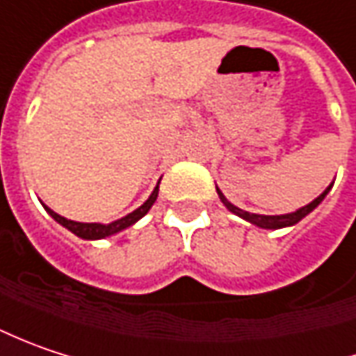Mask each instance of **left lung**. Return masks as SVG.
Returning <instances> with one entry per match:
<instances>
[{"label": "left lung", "mask_w": 356, "mask_h": 356, "mask_svg": "<svg viewBox=\"0 0 356 356\" xmlns=\"http://www.w3.org/2000/svg\"><path fill=\"white\" fill-rule=\"evenodd\" d=\"M218 190V188H216ZM330 186L318 196V198H314L311 204L302 206L300 210H296V212H293V214H280V216H262V214H250V212H244V210H240V208H236L234 204H230L226 198H224V194L218 190V196H220V200L224 202V206L230 210V212H234L236 216H240V218H244V220H248V222L257 224V226H260V228H284V226H293V224H296L298 220H302L309 212H312L316 206L323 202V198L329 194Z\"/></svg>", "instance_id": "obj_1"}]
</instances>
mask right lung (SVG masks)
Segmentation results:
<instances>
[{
  "label": "right lung",
  "instance_id": "right-lung-1",
  "mask_svg": "<svg viewBox=\"0 0 356 356\" xmlns=\"http://www.w3.org/2000/svg\"><path fill=\"white\" fill-rule=\"evenodd\" d=\"M160 184V182H158ZM156 198H158V186L154 188V192L150 194V198L144 202V204L140 206L138 210H134L130 212L128 216H124V218H120L116 222L112 224H96V222H74V220H67V218H63L60 216L58 212H54L51 208H47L45 206V210L49 212V216L56 220V222H60L62 226H65L67 230H72L76 236H80V238L86 240H98V238H106V236H110V234H116L120 230H124V228H128V226H132L134 222H138L148 210L152 208V204L156 202Z\"/></svg>",
  "mask_w": 356,
  "mask_h": 356
}]
</instances>
